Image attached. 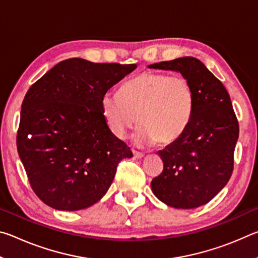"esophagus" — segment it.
<instances>
[{"instance_id": "obj_1", "label": "esophagus", "mask_w": 258, "mask_h": 258, "mask_svg": "<svg viewBox=\"0 0 258 258\" xmlns=\"http://www.w3.org/2000/svg\"><path fill=\"white\" fill-rule=\"evenodd\" d=\"M133 156H134V158H137V159H141V158H143V157H145V155H143L142 152H139V151H135V150H133Z\"/></svg>"}]
</instances>
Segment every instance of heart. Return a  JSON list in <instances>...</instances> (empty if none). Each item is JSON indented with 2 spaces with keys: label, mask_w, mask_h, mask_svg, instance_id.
Wrapping results in <instances>:
<instances>
[{
  "label": "heart",
  "mask_w": 258,
  "mask_h": 258,
  "mask_svg": "<svg viewBox=\"0 0 258 258\" xmlns=\"http://www.w3.org/2000/svg\"><path fill=\"white\" fill-rule=\"evenodd\" d=\"M194 108L189 81L161 73L140 74L121 85L119 93L107 91L101 98L103 118L117 138H125L139 121L133 135L138 146L175 142L189 127Z\"/></svg>",
  "instance_id": "b5f03b06"
}]
</instances>
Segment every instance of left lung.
<instances>
[{"instance_id": "left-lung-1", "label": "left lung", "mask_w": 258, "mask_h": 258, "mask_svg": "<svg viewBox=\"0 0 258 258\" xmlns=\"http://www.w3.org/2000/svg\"><path fill=\"white\" fill-rule=\"evenodd\" d=\"M149 68L180 73L192 86L194 115L184 134L158 155L163 173L151 181L160 202L192 209L207 204L229 182L239 125L224 85L194 56L149 64Z\"/></svg>"}]
</instances>
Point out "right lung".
<instances>
[{"instance_id":"1","label":"right lung","mask_w":258,"mask_h":258,"mask_svg":"<svg viewBox=\"0 0 258 258\" xmlns=\"http://www.w3.org/2000/svg\"><path fill=\"white\" fill-rule=\"evenodd\" d=\"M137 67L67 59L26 93L17 149L47 206L68 212L92 206L111 185L119 161L133 156L109 130L101 98Z\"/></svg>"}]
</instances>
